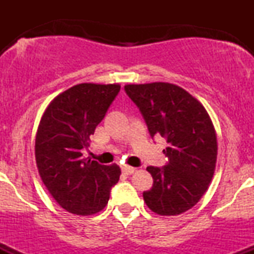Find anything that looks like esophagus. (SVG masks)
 I'll return each mask as SVG.
<instances>
[{"label":"esophagus","instance_id":"34e87169","mask_svg":"<svg viewBox=\"0 0 254 254\" xmlns=\"http://www.w3.org/2000/svg\"><path fill=\"white\" fill-rule=\"evenodd\" d=\"M122 171H123V173L127 174V176H130V174H132L133 172L136 171V168L131 167V166H127V165H124L123 167H122Z\"/></svg>","mask_w":254,"mask_h":254}]
</instances>
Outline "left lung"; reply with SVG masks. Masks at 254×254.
<instances>
[{
  "instance_id": "8db88e82",
  "label": "left lung",
  "mask_w": 254,
  "mask_h": 254,
  "mask_svg": "<svg viewBox=\"0 0 254 254\" xmlns=\"http://www.w3.org/2000/svg\"><path fill=\"white\" fill-rule=\"evenodd\" d=\"M143 116L151 137L166 138L168 157L162 168L149 166L153 186L144 202L161 216H177L199 202L214 177L217 137L210 116L196 98L177 84H125Z\"/></svg>"
}]
</instances>
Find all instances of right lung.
<instances>
[{"label": "right lung", "mask_w": 254, "mask_h": 254, "mask_svg": "<svg viewBox=\"0 0 254 254\" xmlns=\"http://www.w3.org/2000/svg\"><path fill=\"white\" fill-rule=\"evenodd\" d=\"M121 90L119 83H78L58 94L44 111L36 133V162L55 200L80 216L101 211L121 168L84 159L81 150Z\"/></svg>", "instance_id": "obj_1"}]
</instances>
